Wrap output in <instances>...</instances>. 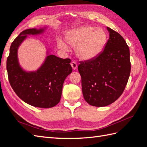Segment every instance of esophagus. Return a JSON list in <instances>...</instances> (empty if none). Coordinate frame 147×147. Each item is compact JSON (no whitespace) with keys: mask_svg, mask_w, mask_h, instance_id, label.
<instances>
[{"mask_svg":"<svg viewBox=\"0 0 147 147\" xmlns=\"http://www.w3.org/2000/svg\"><path fill=\"white\" fill-rule=\"evenodd\" d=\"M71 66H72V67L74 70H75L77 67V64L76 63V62L75 61H72V63H71Z\"/></svg>","mask_w":147,"mask_h":147,"instance_id":"esophagus-1","label":"esophagus"}]
</instances>
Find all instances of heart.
<instances>
[{"instance_id":"b5f03b06","label":"heart","mask_w":147,"mask_h":147,"mask_svg":"<svg viewBox=\"0 0 147 147\" xmlns=\"http://www.w3.org/2000/svg\"><path fill=\"white\" fill-rule=\"evenodd\" d=\"M66 41L75 48V54L83 61L95 59L104 50L107 36L105 31L101 28L84 26L70 30L65 35ZM58 47L64 51L69 46L63 40L57 42Z\"/></svg>"}]
</instances>
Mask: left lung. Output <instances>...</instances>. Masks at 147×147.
Instances as JSON below:
<instances>
[{"label":"left lung","instance_id":"obj_1","mask_svg":"<svg viewBox=\"0 0 147 147\" xmlns=\"http://www.w3.org/2000/svg\"><path fill=\"white\" fill-rule=\"evenodd\" d=\"M109 38L95 59L80 61L78 69L82 92L88 103L95 107L112 104L122 94L131 72L129 49L121 35L107 27Z\"/></svg>","mask_w":147,"mask_h":147}]
</instances>
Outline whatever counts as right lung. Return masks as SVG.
<instances>
[{"label":"right lung","mask_w":147,"mask_h":147,"mask_svg":"<svg viewBox=\"0 0 147 147\" xmlns=\"http://www.w3.org/2000/svg\"><path fill=\"white\" fill-rule=\"evenodd\" d=\"M44 29H28L20 34L10 46L7 70L10 85L21 99L36 107L51 108L61 100L65 79L72 72L71 60L48 55L37 71L26 72L18 59V49L28 35L42 34Z\"/></svg>","instance_id":"1"}]
</instances>
